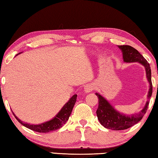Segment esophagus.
<instances>
[{
	"label": "esophagus",
	"instance_id": "obj_1",
	"mask_svg": "<svg viewBox=\"0 0 158 158\" xmlns=\"http://www.w3.org/2000/svg\"><path fill=\"white\" fill-rule=\"evenodd\" d=\"M95 89V85L93 84H87L84 88V91L85 93H89Z\"/></svg>",
	"mask_w": 158,
	"mask_h": 158
}]
</instances>
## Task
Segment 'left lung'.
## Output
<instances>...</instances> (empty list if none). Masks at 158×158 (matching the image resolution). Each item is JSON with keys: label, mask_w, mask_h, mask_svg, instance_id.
<instances>
[{"label": "left lung", "mask_w": 158, "mask_h": 158, "mask_svg": "<svg viewBox=\"0 0 158 158\" xmlns=\"http://www.w3.org/2000/svg\"><path fill=\"white\" fill-rule=\"evenodd\" d=\"M123 52V56L125 62L132 63L139 62L145 67L146 77L150 84V89L148 93L149 100L153 93V85L151 81V67L145 58L138 51L129 45H119L118 46ZM98 98V108L96 111L98 118L102 125L107 129L114 130H123L127 129L139 122L146 113L148 107L149 101H147L144 108L138 114L130 116H126L115 110L114 108L106 101L102 96L95 93Z\"/></svg>", "instance_id": "obj_1"}]
</instances>
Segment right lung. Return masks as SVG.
Listing matches in <instances>:
<instances>
[{
    "mask_svg": "<svg viewBox=\"0 0 158 158\" xmlns=\"http://www.w3.org/2000/svg\"><path fill=\"white\" fill-rule=\"evenodd\" d=\"M77 96V95L75 94L69 99L68 102L63 106V107L61 109V110L58 112V114L53 118L52 120L40 125H31L28 123H26L21 121L20 120L15 116L13 112L12 114L16 118V119H17L21 125H23V126L28 128V129L35 131V132H37L47 133L52 132V131H55L59 129L61 127H63V125L64 124H65V123L68 121L69 117L72 113V111H73L74 104L76 102Z\"/></svg>",
    "mask_w": 158,
    "mask_h": 158,
    "instance_id": "1",
    "label": "right lung"
}]
</instances>
